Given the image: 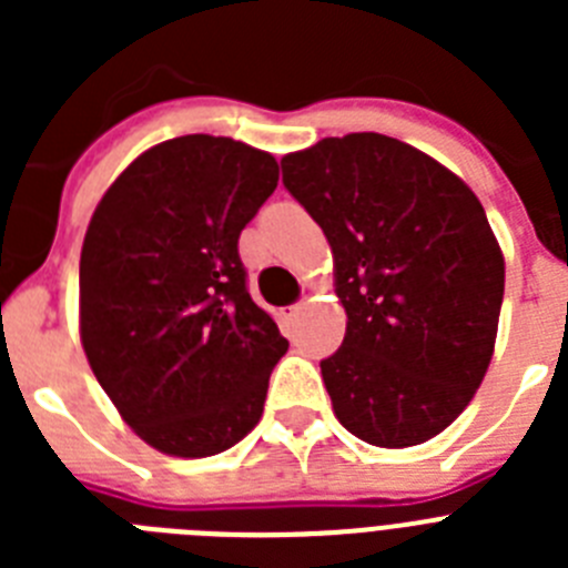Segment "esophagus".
I'll list each match as a JSON object with an SVG mask.
<instances>
[{"mask_svg": "<svg viewBox=\"0 0 568 568\" xmlns=\"http://www.w3.org/2000/svg\"><path fill=\"white\" fill-rule=\"evenodd\" d=\"M304 310H307V304H304V301H298V304H290L287 313H284V315H287L290 321H295V318H298L301 313H304Z\"/></svg>", "mask_w": 568, "mask_h": 568, "instance_id": "esophagus-1", "label": "esophagus"}]
</instances>
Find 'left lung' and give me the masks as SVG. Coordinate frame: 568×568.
<instances>
[{
    "mask_svg": "<svg viewBox=\"0 0 568 568\" xmlns=\"http://www.w3.org/2000/svg\"><path fill=\"white\" fill-rule=\"evenodd\" d=\"M281 170L333 247L346 335L321 375L335 418L386 449L435 438L484 381L504 304L478 195L381 133L321 139Z\"/></svg>",
    "mask_w": 568,
    "mask_h": 568,
    "instance_id": "8db88e82",
    "label": "left lung"
}]
</instances>
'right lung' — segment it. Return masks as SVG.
<instances>
[{"instance_id": "obj_1", "label": "right lung", "mask_w": 568, "mask_h": 568, "mask_svg": "<svg viewBox=\"0 0 568 568\" xmlns=\"http://www.w3.org/2000/svg\"><path fill=\"white\" fill-rule=\"evenodd\" d=\"M278 162L224 135H179L124 170L90 219L79 318L90 369L159 453L207 458L258 424L287 338L247 293L239 235Z\"/></svg>"}]
</instances>
